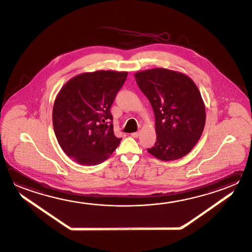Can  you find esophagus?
<instances>
[{"label": "esophagus", "instance_id": "esophagus-1", "mask_svg": "<svg viewBox=\"0 0 252 252\" xmlns=\"http://www.w3.org/2000/svg\"><path fill=\"white\" fill-rule=\"evenodd\" d=\"M138 136H139V131H137V132L131 133V137H137Z\"/></svg>", "mask_w": 252, "mask_h": 252}]
</instances>
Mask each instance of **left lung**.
Listing matches in <instances>:
<instances>
[{"instance_id": "left-lung-1", "label": "left lung", "mask_w": 252, "mask_h": 252, "mask_svg": "<svg viewBox=\"0 0 252 252\" xmlns=\"http://www.w3.org/2000/svg\"><path fill=\"white\" fill-rule=\"evenodd\" d=\"M156 117V142L147 151L161 160L187 156L205 126V105L195 83L169 69L145 70L134 74Z\"/></svg>"}]
</instances>
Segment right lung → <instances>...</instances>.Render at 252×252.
I'll return each mask as SVG.
<instances>
[{"instance_id": "add662e5", "label": "right lung", "mask_w": 252, "mask_h": 252, "mask_svg": "<svg viewBox=\"0 0 252 252\" xmlns=\"http://www.w3.org/2000/svg\"><path fill=\"white\" fill-rule=\"evenodd\" d=\"M127 72L96 71L69 80L56 97L52 122L66 156L82 165L105 161L119 146L110 107Z\"/></svg>"}]
</instances>
